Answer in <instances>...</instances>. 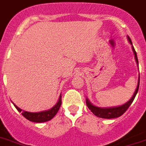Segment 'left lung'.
Segmentation results:
<instances>
[{"label": "left lung", "instance_id": "1", "mask_svg": "<svg viewBox=\"0 0 146 146\" xmlns=\"http://www.w3.org/2000/svg\"><path fill=\"white\" fill-rule=\"evenodd\" d=\"M128 40L129 41V43L131 45V48H132V51L135 54V59L136 61L137 65L139 66V61H138V58H137L136 52L135 51L134 47L132 46V43H131V40L130 39L129 36H127ZM139 78L140 76H139V80H138V85L135 91L134 95H132L129 101H128L126 103H125L123 105H121L120 106H116V107H108V108H101V107H98V106H95L92 105V103L90 102L89 100L86 98V105H87L88 108H89L90 110L92 111L95 115L99 118H102V119H115L118 117H120L121 115H123L126 110L129 108V107L131 106V104L132 103L133 100L135 99V97L136 96V94L138 93L139 91Z\"/></svg>", "mask_w": 146, "mask_h": 146}]
</instances>
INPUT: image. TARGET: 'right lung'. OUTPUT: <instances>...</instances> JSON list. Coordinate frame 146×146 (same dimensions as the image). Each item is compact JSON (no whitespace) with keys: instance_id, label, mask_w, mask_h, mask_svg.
<instances>
[{"instance_id":"right-lung-1","label":"right lung","mask_w":146,"mask_h":146,"mask_svg":"<svg viewBox=\"0 0 146 146\" xmlns=\"http://www.w3.org/2000/svg\"><path fill=\"white\" fill-rule=\"evenodd\" d=\"M14 104V103H13ZM61 95H60V97L58 98V102L54 105V107L47 111H39V112H30V111H26L22 109L18 108L17 106H14L17 110L20 112H21L22 115L26 118L27 120H29L33 122H38V123H41V122H45L49 120L52 119L55 116L57 112L58 111L59 108L61 107Z\"/></svg>"}]
</instances>
